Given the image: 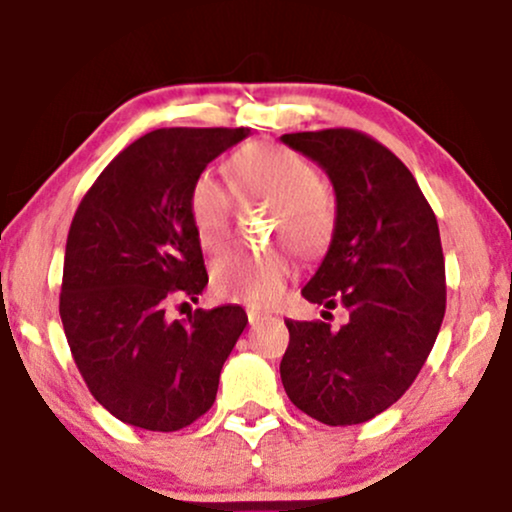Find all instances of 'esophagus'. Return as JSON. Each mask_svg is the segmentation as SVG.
Segmentation results:
<instances>
[{
    "mask_svg": "<svg viewBox=\"0 0 512 512\" xmlns=\"http://www.w3.org/2000/svg\"><path fill=\"white\" fill-rule=\"evenodd\" d=\"M264 320H269V315H264V313H257V310H248V322H250V327H257V325H262Z\"/></svg>",
    "mask_w": 512,
    "mask_h": 512,
    "instance_id": "obj_1",
    "label": "esophagus"
}]
</instances>
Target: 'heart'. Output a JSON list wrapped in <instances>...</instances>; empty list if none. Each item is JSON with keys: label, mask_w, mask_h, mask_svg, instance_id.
Here are the masks:
<instances>
[{"label": "heart", "mask_w": 512, "mask_h": 512, "mask_svg": "<svg viewBox=\"0 0 512 512\" xmlns=\"http://www.w3.org/2000/svg\"><path fill=\"white\" fill-rule=\"evenodd\" d=\"M228 182L243 204H267L274 211L272 238L298 255H320L337 228V207L320 173L301 154L279 144H250L226 161ZM192 231L207 252H219L233 233V196L219 175L202 170L187 192ZM293 276L286 252H231L211 269L219 298L250 308H269L284 296Z\"/></svg>", "instance_id": "1"}]
</instances>
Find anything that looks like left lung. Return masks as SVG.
Segmentation results:
<instances>
[{"mask_svg": "<svg viewBox=\"0 0 512 512\" xmlns=\"http://www.w3.org/2000/svg\"><path fill=\"white\" fill-rule=\"evenodd\" d=\"M327 173L337 228L303 298L342 305L349 320H286L281 383L298 409L327 426L370 421L414 383L445 315L438 221L414 175L387 146L356 129L284 134Z\"/></svg>", "mask_w": 512, "mask_h": 512, "instance_id": "left-lung-1", "label": "left lung"}]
</instances>
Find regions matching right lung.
Listing matches in <instances>:
<instances>
[{"label": "right lung", "mask_w": 512, "mask_h": 512, "mask_svg": "<svg viewBox=\"0 0 512 512\" xmlns=\"http://www.w3.org/2000/svg\"><path fill=\"white\" fill-rule=\"evenodd\" d=\"M248 127H168L144 134L81 199L67 236L60 317L91 395L115 419L180 431L207 414L228 354L248 325L240 305L170 320L173 298L209 284L187 192Z\"/></svg>", "instance_id": "1"}]
</instances>
